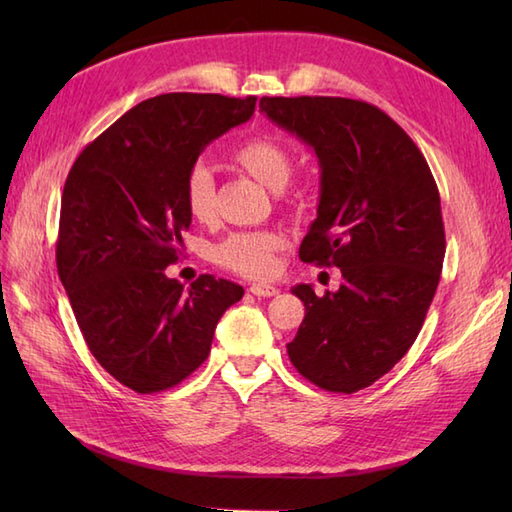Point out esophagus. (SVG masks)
Wrapping results in <instances>:
<instances>
[{"instance_id":"obj_1","label":"esophagus","mask_w":512,"mask_h":512,"mask_svg":"<svg viewBox=\"0 0 512 512\" xmlns=\"http://www.w3.org/2000/svg\"><path fill=\"white\" fill-rule=\"evenodd\" d=\"M248 290L253 292L255 297H275L279 292L275 286H266V284H253Z\"/></svg>"}]
</instances>
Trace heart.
<instances>
[{
    "instance_id": "1",
    "label": "heart",
    "mask_w": 512,
    "mask_h": 512,
    "mask_svg": "<svg viewBox=\"0 0 512 512\" xmlns=\"http://www.w3.org/2000/svg\"><path fill=\"white\" fill-rule=\"evenodd\" d=\"M233 160L250 178L270 191L288 187L292 178L290 151L273 136H253L233 151ZM184 206L195 222H211L215 217V180L211 169L198 162L184 178ZM286 246L281 231L233 233L213 250V259L231 273L250 279H264L275 273V255Z\"/></svg>"
}]
</instances>
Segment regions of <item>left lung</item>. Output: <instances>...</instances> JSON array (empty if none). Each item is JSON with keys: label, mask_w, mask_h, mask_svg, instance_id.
<instances>
[{"label": "left lung", "mask_w": 512, "mask_h": 512, "mask_svg": "<svg viewBox=\"0 0 512 512\" xmlns=\"http://www.w3.org/2000/svg\"><path fill=\"white\" fill-rule=\"evenodd\" d=\"M259 107L319 158V209L301 262L343 275L323 297L308 284L292 288L306 317L288 356L310 383L354 394L407 354L436 295L447 250L436 180L405 129L376 105L264 96Z\"/></svg>", "instance_id": "left-lung-1"}]
</instances>
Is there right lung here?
<instances>
[{
	"label": "right lung",
	"mask_w": 512,
	"mask_h": 512,
	"mask_svg": "<svg viewBox=\"0 0 512 512\" xmlns=\"http://www.w3.org/2000/svg\"><path fill=\"white\" fill-rule=\"evenodd\" d=\"M255 96L160 94L85 147L68 173L57 239L59 279L90 352L118 383L156 394L211 352L215 325L244 288L200 275L169 279L191 215L184 178L202 149L255 112Z\"/></svg>",
	"instance_id": "obj_1"
}]
</instances>
